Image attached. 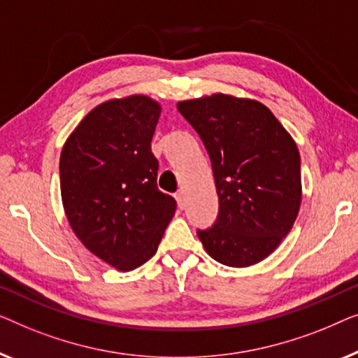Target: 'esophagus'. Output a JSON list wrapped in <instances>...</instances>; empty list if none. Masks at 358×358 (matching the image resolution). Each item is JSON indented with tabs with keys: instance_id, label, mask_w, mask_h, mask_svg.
<instances>
[{
	"instance_id": "34e87169",
	"label": "esophagus",
	"mask_w": 358,
	"mask_h": 358,
	"mask_svg": "<svg viewBox=\"0 0 358 358\" xmlns=\"http://www.w3.org/2000/svg\"><path fill=\"white\" fill-rule=\"evenodd\" d=\"M175 199H177L178 208L183 209V206H185V194H183V191H177V193H175Z\"/></svg>"
}]
</instances>
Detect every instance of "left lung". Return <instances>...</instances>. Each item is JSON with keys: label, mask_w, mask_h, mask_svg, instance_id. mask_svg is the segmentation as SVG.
I'll list each match as a JSON object with an SVG mask.
<instances>
[{"label": "left lung", "mask_w": 358, "mask_h": 358, "mask_svg": "<svg viewBox=\"0 0 358 358\" xmlns=\"http://www.w3.org/2000/svg\"><path fill=\"white\" fill-rule=\"evenodd\" d=\"M178 112L210 157L219 214L198 230L209 256L230 268L253 266L289 234L301 203L295 141L258 100L227 94L183 100Z\"/></svg>", "instance_id": "left-lung-1"}]
</instances>
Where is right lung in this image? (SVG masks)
<instances>
[{"mask_svg": "<svg viewBox=\"0 0 358 358\" xmlns=\"http://www.w3.org/2000/svg\"><path fill=\"white\" fill-rule=\"evenodd\" d=\"M160 112L148 95L107 100L85 115L59 157L69 225L90 253L118 271L152 258L177 209L157 188L150 150Z\"/></svg>", "mask_w": 358, "mask_h": 358, "instance_id": "1", "label": "right lung"}]
</instances>
